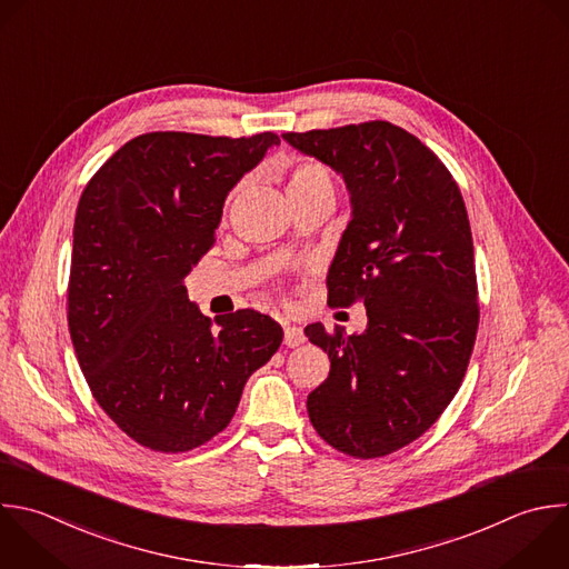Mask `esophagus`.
I'll return each mask as SVG.
<instances>
[{"label":"esophagus","instance_id":"obj_1","mask_svg":"<svg viewBox=\"0 0 569 569\" xmlns=\"http://www.w3.org/2000/svg\"><path fill=\"white\" fill-rule=\"evenodd\" d=\"M305 331L296 325H284V345L287 347H300L305 342Z\"/></svg>","mask_w":569,"mask_h":569}]
</instances>
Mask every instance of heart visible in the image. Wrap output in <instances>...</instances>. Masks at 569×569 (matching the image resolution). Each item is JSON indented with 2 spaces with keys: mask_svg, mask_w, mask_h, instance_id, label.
<instances>
[{
  "mask_svg": "<svg viewBox=\"0 0 569 569\" xmlns=\"http://www.w3.org/2000/svg\"><path fill=\"white\" fill-rule=\"evenodd\" d=\"M318 191H329L333 193V178L331 171L316 162V160H298L291 164L289 169V178H287V193L289 198L293 196H307V193H318ZM236 198V191L227 198V209L231 207Z\"/></svg>",
  "mask_w": 569,
  "mask_h": 569,
  "instance_id": "1",
  "label": "heart"
}]
</instances>
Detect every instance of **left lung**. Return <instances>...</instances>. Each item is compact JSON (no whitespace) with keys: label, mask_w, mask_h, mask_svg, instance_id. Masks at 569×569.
<instances>
[{"label":"left lung","mask_w":569,"mask_h":569,"mask_svg":"<svg viewBox=\"0 0 569 569\" xmlns=\"http://www.w3.org/2000/svg\"><path fill=\"white\" fill-rule=\"evenodd\" d=\"M282 138L347 182L353 213L327 291L331 307L365 300L369 318L358 336L305 329L331 360L309 420L347 456H389L440 418L473 351L480 311L460 189L431 149L385 120Z\"/></svg>","instance_id":"8db88e82"}]
</instances>
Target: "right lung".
<instances>
[{
    "instance_id": "obj_1",
    "label": "right lung",
    "mask_w": 569,
    "mask_h": 569,
    "mask_svg": "<svg viewBox=\"0 0 569 569\" xmlns=\"http://www.w3.org/2000/svg\"><path fill=\"white\" fill-rule=\"evenodd\" d=\"M271 131L144 133L89 180L76 213L69 331L93 398L138 445L180 453L218 436L244 382L280 347L256 309L207 318L184 278L216 242L227 193Z\"/></svg>"
}]
</instances>
